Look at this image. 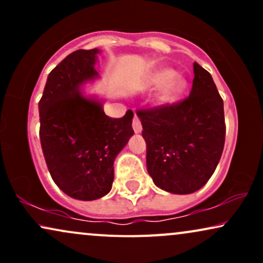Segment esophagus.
<instances>
[{
  "label": "esophagus",
  "mask_w": 263,
  "mask_h": 263,
  "mask_svg": "<svg viewBox=\"0 0 263 263\" xmlns=\"http://www.w3.org/2000/svg\"><path fill=\"white\" fill-rule=\"evenodd\" d=\"M132 127H134V131L136 134H140L142 131V125H141V120L137 115H135L134 117V121H132Z\"/></svg>",
  "instance_id": "34e87169"
}]
</instances>
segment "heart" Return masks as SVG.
Listing matches in <instances>:
<instances>
[{
    "label": "heart",
    "mask_w": 263,
    "mask_h": 263,
    "mask_svg": "<svg viewBox=\"0 0 263 263\" xmlns=\"http://www.w3.org/2000/svg\"><path fill=\"white\" fill-rule=\"evenodd\" d=\"M147 86L159 87L156 102L158 105H171L182 98L189 86L185 75L174 73L171 68H159L152 71L147 78Z\"/></svg>",
    "instance_id": "b5f03b06"
}]
</instances>
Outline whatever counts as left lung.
Masks as SVG:
<instances>
[{
	"instance_id": "left-lung-1",
	"label": "left lung",
	"mask_w": 263,
	"mask_h": 263,
	"mask_svg": "<svg viewBox=\"0 0 263 263\" xmlns=\"http://www.w3.org/2000/svg\"><path fill=\"white\" fill-rule=\"evenodd\" d=\"M192 91L183 101L138 110L147 144V171L158 188L190 194L206 184L225 143L224 102L209 71L193 64Z\"/></svg>"
}]
</instances>
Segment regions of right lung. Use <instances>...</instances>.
<instances>
[{
    "label": "right lung",
    "instance_id": "right-lung-1",
    "mask_svg": "<svg viewBox=\"0 0 263 263\" xmlns=\"http://www.w3.org/2000/svg\"><path fill=\"white\" fill-rule=\"evenodd\" d=\"M99 49L69 54L48 75L39 101V137L54 183L69 197L95 200L111 190L114 162L131 136L134 112L105 115L102 101L81 87L99 78Z\"/></svg>",
    "mask_w": 263,
    "mask_h": 263
}]
</instances>
